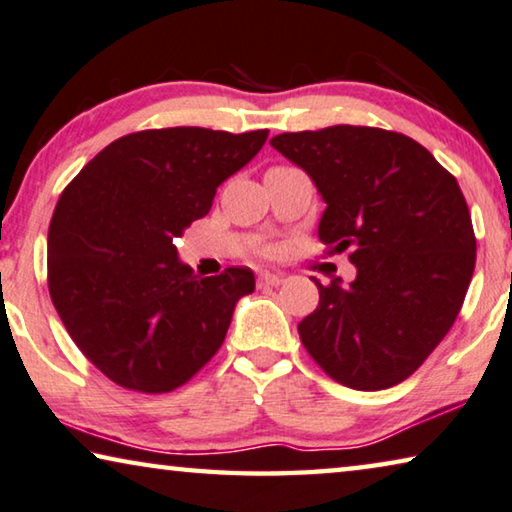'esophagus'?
<instances>
[{
	"label": "esophagus",
	"instance_id": "34e87169",
	"mask_svg": "<svg viewBox=\"0 0 512 512\" xmlns=\"http://www.w3.org/2000/svg\"><path fill=\"white\" fill-rule=\"evenodd\" d=\"M283 283V274L276 272H261L258 274V286H281Z\"/></svg>",
	"mask_w": 512,
	"mask_h": 512
}]
</instances>
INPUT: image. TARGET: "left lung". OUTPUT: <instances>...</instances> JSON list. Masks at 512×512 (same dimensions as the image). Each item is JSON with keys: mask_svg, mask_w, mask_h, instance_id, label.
<instances>
[{"mask_svg": "<svg viewBox=\"0 0 512 512\" xmlns=\"http://www.w3.org/2000/svg\"><path fill=\"white\" fill-rule=\"evenodd\" d=\"M324 199L317 236L349 251L356 279L317 283L299 338L322 370L354 390L408 379L463 306L476 238L458 181L404 133L338 124L274 136Z\"/></svg>", "mask_w": 512, "mask_h": 512, "instance_id": "obj_1", "label": "left lung"}]
</instances>
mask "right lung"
<instances>
[{
    "label": "right lung",
    "instance_id": "1",
    "mask_svg": "<svg viewBox=\"0 0 512 512\" xmlns=\"http://www.w3.org/2000/svg\"><path fill=\"white\" fill-rule=\"evenodd\" d=\"M265 140V129L129 133L63 190L47 236L49 295L74 345L122 388L161 395L190 381L254 292L249 267L199 279L174 240Z\"/></svg>",
    "mask_w": 512,
    "mask_h": 512
}]
</instances>
